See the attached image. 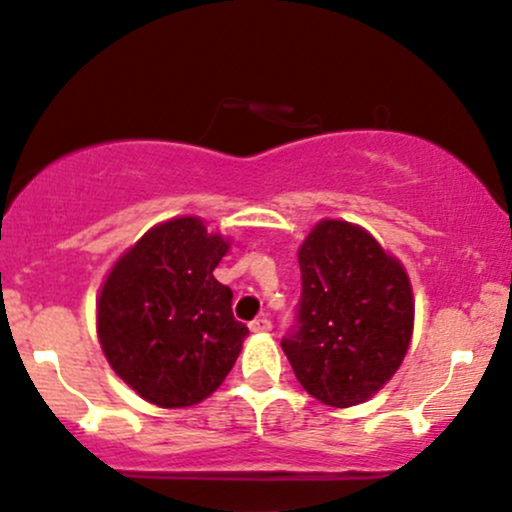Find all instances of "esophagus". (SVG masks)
<instances>
[{
    "mask_svg": "<svg viewBox=\"0 0 512 512\" xmlns=\"http://www.w3.org/2000/svg\"><path fill=\"white\" fill-rule=\"evenodd\" d=\"M250 331L252 334H267V331H272V322H269L267 317H257L250 322Z\"/></svg>",
    "mask_w": 512,
    "mask_h": 512,
    "instance_id": "1",
    "label": "esophagus"
}]
</instances>
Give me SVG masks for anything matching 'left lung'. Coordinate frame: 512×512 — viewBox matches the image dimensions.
Segmentation results:
<instances>
[{"mask_svg": "<svg viewBox=\"0 0 512 512\" xmlns=\"http://www.w3.org/2000/svg\"><path fill=\"white\" fill-rule=\"evenodd\" d=\"M298 262L303 293L283 353L324 405L365 403L408 353L415 322L408 274L365 229L338 219L319 221Z\"/></svg>", "mask_w": 512, "mask_h": 512, "instance_id": "1", "label": "left lung"}]
</instances>
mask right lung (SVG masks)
Returning a JSON list of instances; mask_svg holds the SVG:
<instances>
[{"mask_svg": "<svg viewBox=\"0 0 512 512\" xmlns=\"http://www.w3.org/2000/svg\"><path fill=\"white\" fill-rule=\"evenodd\" d=\"M229 240L197 217H176L119 257L97 300L102 353L159 408H188L219 389L243 348L233 293L214 279Z\"/></svg>", "mask_w": 512, "mask_h": 512, "instance_id": "obj_1", "label": "right lung"}]
</instances>
